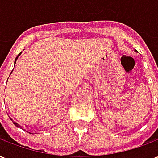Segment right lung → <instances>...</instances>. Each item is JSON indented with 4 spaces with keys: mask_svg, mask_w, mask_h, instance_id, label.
Segmentation results:
<instances>
[{
    "mask_svg": "<svg viewBox=\"0 0 158 158\" xmlns=\"http://www.w3.org/2000/svg\"><path fill=\"white\" fill-rule=\"evenodd\" d=\"M21 53H22V52H20V53H19V55H18V56H17V57H16V59H15V63H16V61H17V59H18V57H19V56L21 55ZM12 122H13V121H12ZM13 123H14V124H15V125L17 126V127H19V128H21V126L19 125V123H15V122H13Z\"/></svg>",
    "mask_w": 158,
    "mask_h": 158,
    "instance_id": "right-lung-1",
    "label": "right lung"
}]
</instances>
